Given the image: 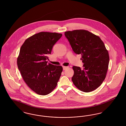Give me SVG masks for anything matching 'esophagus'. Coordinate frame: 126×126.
I'll return each instance as SVG.
<instances>
[{"label": "esophagus", "mask_w": 126, "mask_h": 126, "mask_svg": "<svg viewBox=\"0 0 126 126\" xmlns=\"http://www.w3.org/2000/svg\"><path fill=\"white\" fill-rule=\"evenodd\" d=\"M68 68V66H63V69L64 70H65L67 68Z\"/></svg>", "instance_id": "esophagus-1"}]
</instances>
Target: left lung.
Here are the masks:
<instances>
[{
    "label": "left lung",
    "instance_id": "8db88e82",
    "mask_svg": "<svg viewBox=\"0 0 126 126\" xmlns=\"http://www.w3.org/2000/svg\"><path fill=\"white\" fill-rule=\"evenodd\" d=\"M73 51L81 54L83 69L73 66L72 80L80 91L89 92L101 85L108 68V51L100 38L88 30H79L65 32Z\"/></svg>",
    "mask_w": 126,
    "mask_h": 126
}]
</instances>
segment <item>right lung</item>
Here are the masks:
<instances>
[{"label": "right lung", "instance_id": "1", "mask_svg": "<svg viewBox=\"0 0 126 126\" xmlns=\"http://www.w3.org/2000/svg\"><path fill=\"white\" fill-rule=\"evenodd\" d=\"M62 34L41 32L27 38L20 47L17 65L27 85L36 93L46 95L57 85L63 68L47 64L48 55Z\"/></svg>", "mask_w": 126, "mask_h": 126}]
</instances>
